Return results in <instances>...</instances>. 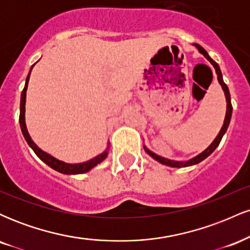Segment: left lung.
Returning a JSON list of instances; mask_svg holds the SVG:
<instances>
[{"label":"left lung","instance_id":"left-lung-1","mask_svg":"<svg viewBox=\"0 0 250 250\" xmlns=\"http://www.w3.org/2000/svg\"><path fill=\"white\" fill-rule=\"evenodd\" d=\"M194 47L196 48L197 50H199L200 54H202L203 56L206 57V59L208 60L209 62L211 63V65L215 68V71H216V75H217V80H219V83L221 84V87H222V90L223 93H225V96H226V102H227V110H226V116H225V121H223V125L222 128H221V130L219 131V134H217V136L215 137L214 141L210 143V146H209L208 148H206L205 150L202 151V153H200L199 155H196V156L191 157V159L187 160V161H175V160H169V159H166V157H162L160 156V155L155 154L154 151H151L150 149H148L146 147L145 145H143V148H145L146 153L148 155H150L151 157H153L154 160H156L157 162L162 163V165L165 166H168V167H173V168H183V167H189V166H194V165H197V163H200L201 161H203L205 159H207V157L210 155L215 149L217 148V146L220 145L221 140H222L223 135L226 134L227 129H228V125L229 123H230V119H231V113H233V107H231V101H230V94H229V89L227 87V84L225 82H223V77H222V73H221V69L219 67V64H217L216 62L214 61L213 59H211L210 56H209V54L203 49L202 47H201L200 44H197V43H194Z\"/></svg>","mask_w":250,"mask_h":250}]
</instances>
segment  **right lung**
<instances>
[{"label": "right lung", "instance_id": "add662e5", "mask_svg": "<svg viewBox=\"0 0 250 250\" xmlns=\"http://www.w3.org/2000/svg\"><path fill=\"white\" fill-rule=\"evenodd\" d=\"M33 64L31 65L29 74H28L27 79H25V84L23 90H22L21 94V102H20V127H21L22 134H23L25 141H27L29 147L33 149L34 153H35L39 159L45 163V165L49 166L50 168H53L54 170L59 171L61 174H65V175H76V174H84L87 171L91 170L94 167H96L97 165H100L103 160H105V157L108 156V150H109V142L107 148H105L104 151H102L101 154H99L97 156L93 157V159L88 160L85 162H81V163H67L64 161H61V160L56 159L54 157L53 155L45 153L44 150H42L41 148L37 147V145L33 141V139L30 137L29 133H28L27 129V125H25V97H27V88H28V82H29V77H30V73L34 68Z\"/></svg>", "mask_w": 250, "mask_h": 250}]
</instances>
